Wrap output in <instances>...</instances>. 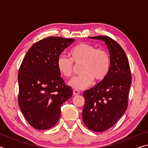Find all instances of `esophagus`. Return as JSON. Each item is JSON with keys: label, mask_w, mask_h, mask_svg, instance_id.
<instances>
[{"label": "esophagus", "mask_w": 148, "mask_h": 148, "mask_svg": "<svg viewBox=\"0 0 148 148\" xmlns=\"http://www.w3.org/2000/svg\"><path fill=\"white\" fill-rule=\"evenodd\" d=\"M79 93H80V92L79 91H77V90H76V89L73 90V95H77Z\"/></svg>", "instance_id": "34e87169"}]
</instances>
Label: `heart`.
<instances>
[{"label": "heart", "instance_id": "obj_1", "mask_svg": "<svg viewBox=\"0 0 148 148\" xmlns=\"http://www.w3.org/2000/svg\"><path fill=\"white\" fill-rule=\"evenodd\" d=\"M70 58L60 55L57 60V66L62 76L69 77L74 71V62L79 64L81 74L72 78L69 85L75 89H84L91 86L93 79L100 82L108 74L111 65L109 53L106 50L97 49L93 45L82 42L71 51Z\"/></svg>", "mask_w": 148, "mask_h": 148}]
</instances>
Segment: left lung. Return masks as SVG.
Returning a JSON list of instances; mask_svg holds the SVG:
<instances>
[{
    "label": "left lung",
    "instance_id": "left-lung-1",
    "mask_svg": "<svg viewBox=\"0 0 148 148\" xmlns=\"http://www.w3.org/2000/svg\"><path fill=\"white\" fill-rule=\"evenodd\" d=\"M104 41L109 49L111 65L104 79L84 92V124L95 132H103L116 123L126 111L132 76L126 54L121 46L107 36L89 37Z\"/></svg>",
    "mask_w": 148,
    "mask_h": 148
}]
</instances>
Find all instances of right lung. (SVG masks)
Masks as SVG:
<instances>
[{"mask_svg": "<svg viewBox=\"0 0 148 148\" xmlns=\"http://www.w3.org/2000/svg\"><path fill=\"white\" fill-rule=\"evenodd\" d=\"M74 39L51 36L31 47L18 72L19 108L34 129L46 130L59 119L62 103L71 98L72 89L65 84L57 60Z\"/></svg>", "mask_w": 148, "mask_h": 148, "instance_id": "obj_1", "label": "right lung"}]
</instances>
